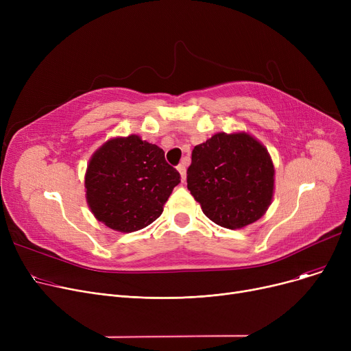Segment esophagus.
<instances>
[{
	"mask_svg": "<svg viewBox=\"0 0 351 351\" xmlns=\"http://www.w3.org/2000/svg\"><path fill=\"white\" fill-rule=\"evenodd\" d=\"M178 172L180 173V180L185 182V179H186V165L185 163H180L178 166Z\"/></svg>",
	"mask_w": 351,
	"mask_h": 351,
	"instance_id": "1",
	"label": "esophagus"
}]
</instances>
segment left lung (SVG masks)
<instances>
[{
  "label": "left lung",
  "mask_w": 351,
  "mask_h": 351,
  "mask_svg": "<svg viewBox=\"0 0 351 351\" xmlns=\"http://www.w3.org/2000/svg\"><path fill=\"white\" fill-rule=\"evenodd\" d=\"M188 189L212 222L242 229L271 205L274 165L266 146L250 134L217 132L193 147Z\"/></svg>",
  "instance_id": "8db88e82"
}]
</instances>
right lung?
Instances as JSON below:
<instances>
[{"mask_svg": "<svg viewBox=\"0 0 351 351\" xmlns=\"http://www.w3.org/2000/svg\"><path fill=\"white\" fill-rule=\"evenodd\" d=\"M179 182V172L159 146L139 135L117 136L90 156L85 197L98 222L131 233L155 222Z\"/></svg>", "mask_w": 351, "mask_h": 351, "instance_id": "1", "label": "right lung"}]
</instances>
